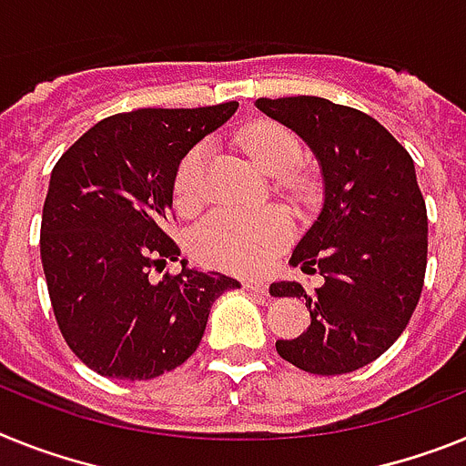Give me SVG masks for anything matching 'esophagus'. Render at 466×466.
Wrapping results in <instances>:
<instances>
[{
    "instance_id": "obj_1",
    "label": "esophagus",
    "mask_w": 466,
    "mask_h": 466,
    "mask_svg": "<svg viewBox=\"0 0 466 466\" xmlns=\"http://www.w3.org/2000/svg\"><path fill=\"white\" fill-rule=\"evenodd\" d=\"M242 288L248 289V292H252V294H266V292H268V285H266V282H261V280H248L245 285H242Z\"/></svg>"
}]
</instances>
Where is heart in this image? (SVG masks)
Here are the masks:
<instances>
[{
	"mask_svg": "<svg viewBox=\"0 0 466 466\" xmlns=\"http://www.w3.org/2000/svg\"><path fill=\"white\" fill-rule=\"evenodd\" d=\"M242 148L268 174H282L289 190H301L304 184L292 169L301 157V143L294 131L276 122H259L245 131ZM205 146H195L178 162L174 174V198L181 209H193L202 200V172H205ZM292 236L288 214L276 207L242 212L218 209L209 214L193 230V252L207 264L233 273L261 271L273 254Z\"/></svg>",
	"mask_w": 466,
	"mask_h": 466,
	"instance_id": "obj_1",
	"label": "heart"
}]
</instances>
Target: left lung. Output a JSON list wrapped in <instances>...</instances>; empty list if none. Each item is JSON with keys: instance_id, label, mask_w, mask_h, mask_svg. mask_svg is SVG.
<instances>
[{"instance_id": "obj_1", "label": "left lung", "mask_w": 466, "mask_h": 466, "mask_svg": "<svg viewBox=\"0 0 466 466\" xmlns=\"http://www.w3.org/2000/svg\"><path fill=\"white\" fill-rule=\"evenodd\" d=\"M257 108L304 138L325 184L289 259L325 282L313 294L273 282V297H301L311 313L304 335L278 339L276 351L313 375L353 372L399 339L422 294L427 205L415 162L375 117L328 98H259Z\"/></svg>"}]
</instances>
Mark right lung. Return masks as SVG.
I'll list each match as a JSON object with an SVG mask.
<instances>
[{
	"label": "right lung",
	"instance_id": "right-lung-1",
	"mask_svg": "<svg viewBox=\"0 0 466 466\" xmlns=\"http://www.w3.org/2000/svg\"><path fill=\"white\" fill-rule=\"evenodd\" d=\"M238 110L141 108L101 119L61 155L42 209V266L75 356L110 380H153L200 347L209 309L240 282L178 259L167 236L178 162Z\"/></svg>",
	"mask_w": 466,
	"mask_h": 466
}]
</instances>
